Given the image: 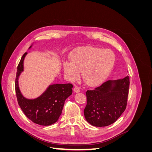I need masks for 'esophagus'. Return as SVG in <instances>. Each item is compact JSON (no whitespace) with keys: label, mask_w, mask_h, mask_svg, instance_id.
I'll list each match as a JSON object with an SVG mask.
<instances>
[{"label":"esophagus","mask_w":152,"mask_h":152,"mask_svg":"<svg viewBox=\"0 0 152 152\" xmlns=\"http://www.w3.org/2000/svg\"><path fill=\"white\" fill-rule=\"evenodd\" d=\"M73 91H74L75 93H79V92H80L79 87L78 86H75L74 89H73Z\"/></svg>","instance_id":"obj_1"}]
</instances>
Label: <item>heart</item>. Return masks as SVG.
Here are the masks:
<instances>
[{"mask_svg": "<svg viewBox=\"0 0 152 152\" xmlns=\"http://www.w3.org/2000/svg\"><path fill=\"white\" fill-rule=\"evenodd\" d=\"M70 59L71 62L66 61L63 65L68 79L75 80L82 71L86 84L94 87L102 84L108 77L115 63V56L112 50L89 47L76 50Z\"/></svg>", "mask_w": 152, "mask_h": 152, "instance_id": "heart-1", "label": "heart"}]
</instances>
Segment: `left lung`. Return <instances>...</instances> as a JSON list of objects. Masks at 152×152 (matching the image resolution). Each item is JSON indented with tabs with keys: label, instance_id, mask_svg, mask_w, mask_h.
I'll return each instance as SVG.
<instances>
[{
	"label": "left lung",
	"instance_id": "8db88e82",
	"mask_svg": "<svg viewBox=\"0 0 152 152\" xmlns=\"http://www.w3.org/2000/svg\"><path fill=\"white\" fill-rule=\"evenodd\" d=\"M129 87V76L108 80L94 90L86 92L84 110L86 121L92 126L105 127L115 122L126 108Z\"/></svg>",
	"mask_w": 152,
	"mask_h": 152
}]
</instances>
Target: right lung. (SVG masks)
<instances>
[{
    "instance_id": "obj_1",
    "label": "right lung",
    "mask_w": 152,
    "mask_h": 152,
    "mask_svg": "<svg viewBox=\"0 0 152 152\" xmlns=\"http://www.w3.org/2000/svg\"><path fill=\"white\" fill-rule=\"evenodd\" d=\"M32 45L29 48L30 49ZM25 53L18 66L15 80V90L18 104L25 115L32 122L40 126H50L56 122L61 115L65 101L72 95V84L49 85L38 98L28 99L22 94L19 87V77L24 70Z\"/></svg>"
}]
</instances>
